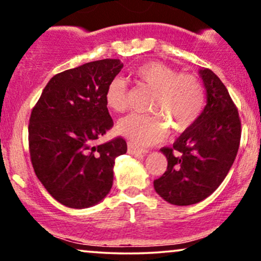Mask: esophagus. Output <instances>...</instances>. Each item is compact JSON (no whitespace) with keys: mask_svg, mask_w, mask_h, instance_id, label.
<instances>
[{"mask_svg":"<svg viewBox=\"0 0 261 261\" xmlns=\"http://www.w3.org/2000/svg\"><path fill=\"white\" fill-rule=\"evenodd\" d=\"M127 152L130 154H146L148 151H147V149L136 147V146H134L133 143H128V145H127Z\"/></svg>","mask_w":261,"mask_h":261,"instance_id":"obj_1","label":"esophagus"}]
</instances>
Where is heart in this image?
Listing matches in <instances>:
<instances>
[{
  "label": "heart",
  "mask_w": 261,
  "mask_h": 261,
  "mask_svg": "<svg viewBox=\"0 0 261 261\" xmlns=\"http://www.w3.org/2000/svg\"><path fill=\"white\" fill-rule=\"evenodd\" d=\"M130 76L139 87L153 91L147 110L154 114H130L116 125L118 134L136 145L149 146L163 140L168 131L165 122L176 133H182L201 115L205 91L193 74L179 73L168 65L149 61L135 68ZM104 101L114 113L126 110L127 87L124 80L114 79L108 83Z\"/></svg>",
  "instance_id": "obj_1"
}]
</instances>
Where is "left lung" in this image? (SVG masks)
I'll use <instances>...</instances> for the list:
<instances>
[{"label":"left lung","mask_w":261,"mask_h":261,"mask_svg":"<svg viewBox=\"0 0 261 261\" xmlns=\"http://www.w3.org/2000/svg\"><path fill=\"white\" fill-rule=\"evenodd\" d=\"M199 73L206 106L172 147L161 148L168 167L153 181L158 195L172 205H193L211 195L228 174L241 142V119L226 86L208 68Z\"/></svg>","instance_id":"left-lung-1"}]
</instances>
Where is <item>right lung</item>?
I'll return each mask as SVG.
<instances>
[{"label": "right lung", "instance_id": "add662e5", "mask_svg": "<svg viewBox=\"0 0 261 261\" xmlns=\"http://www.w3.org/2000/svg\"><path fill=\"white\" fill-rule=\"evenodd\" d=\"M122 66L104 59L55 74L32 110L33 168L47 193L67 207L100 202L112 189L115 158L127 151L122 137L94 145L114 125L104 93Z\"/></svg>", "mask_w": 261, "mask_h": 261}]
</instances>
